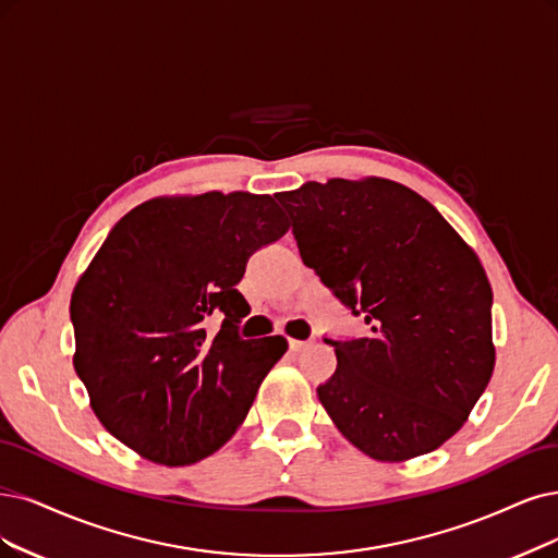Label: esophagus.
<instances>
[{
    "label": "esophagus",
    "instance_id": "1",
    "mask_svg": "<svg viewBox=\"0 0 558 558\" xmlns=\"http://www.w3.org/2000/svg\"><path fill=\"white\" fill-rule=\"evenodd\" d=\"M307 344H311V342H303V340H290V349H292L294 354L303 352V349H307Z\"/></svg>",
    "mask_w": 558,
    "mask_h": 558
}]
</instances>
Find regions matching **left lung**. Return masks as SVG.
<instances>
[{
  "label": "left lung",
  "instance_id": "1",
  "mask_svg": "<svg viewBox=\"0 0 558 558\" xmlns=\"http://www.w3.org/2000/svg\"><path fill=\"white\" fill-rule=\"evenodd\" d=\"M276 197L303 264L373 331L326 340L338 356L317 388L326 414L377 462L437 450L466 423L497 361L478 255L425 197L390 179L305 181Z\"/></svg>",
  "mask_w": 558,
  "mask_h": 558
}]
</instances>
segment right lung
Segmentation results:
<instances>
[{
    "label": "right lung",
    "mask_w": 558,
    "mask_h": 558,
    "mask_svg": "<svg viewBox=\"0 0 558 558\" xmlns=\"http://www.w3.org/2000/svg\"><path fill=\"white\" fill-rule=\"evenodd\" d=\"M287 230L271 195H162L123 216L80 276L75 373L102 427L140 458L189 466L236 435L287 352L282 336L239 338L251 305L236 284Z\"/></svg>",
    "instance_id": "obj_1"
}]
</instances>
